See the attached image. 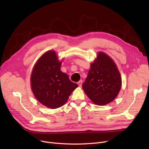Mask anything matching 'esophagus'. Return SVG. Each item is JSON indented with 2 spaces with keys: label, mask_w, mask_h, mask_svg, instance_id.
Here are the masks:
<instances>
[{
  "label": "esophagus",
  "mask_w": 149,
  "mask_h": 149,
  "mask_svg": "<svg viewBox=\"0 0 149 149\" xmlns=\"http://www.w3.org/2000/svg\"><path fill=\"white\" fill-rule=\"evenodd\" d=\"M82 83H83V81L82 80H80L79 82H78V84H79V86L80 87H81Z\"/></svg>",
  "instance_id": "1"
}]
</instances>
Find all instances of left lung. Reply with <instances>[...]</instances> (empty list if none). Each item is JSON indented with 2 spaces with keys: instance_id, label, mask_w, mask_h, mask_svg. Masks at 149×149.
<instances>
[{
  "instance_id": "1",
  "label": "left lung",
  "mask_w": 149,
  "mask_h": 149,
  "mask_svg": "<svg viewBox=\"0 0 149 149\" xmlns=\"http://www.w3.org/2000/svg\"><path fill=\"white\" fill-rule=\"evenodd\" d=\"M121 87L120 74L113 61L103 52L91 64L82 88L93 103L105 105L112 101Z\"/></svg>"
}]
</instances>
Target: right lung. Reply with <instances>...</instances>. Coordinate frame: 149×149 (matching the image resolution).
<instances>
[{"label": "right lung", "mask_w": 149, "mask_h": 149, "mask_svg": "<svg viewBox=\"0 0 149 149\" xmlns=\"http://www.w3.org/2000/svg\"><path fill=\"white\" fill-rule=\"evenodd\" d=\"M60 62L54 51L45 53L38 59L31 77V88L37 100L51 109L63 106L79 85L61 71Z\"/></svg>", "instance_id": "1"}]
</instances>
